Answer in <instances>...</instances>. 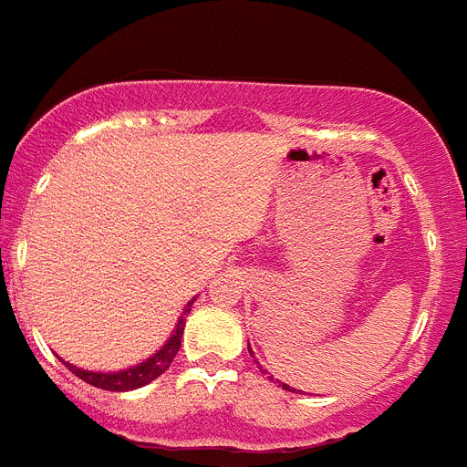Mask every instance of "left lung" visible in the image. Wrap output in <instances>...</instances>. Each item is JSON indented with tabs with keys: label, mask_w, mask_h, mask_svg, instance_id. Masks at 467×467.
<instances>
[{
	"label": "left lung",
	"mask_w": 467,
	"mask_h": 467,
	"mask_svg": "<svg viewBox=\"0 0 467 467\" xmlns=\"http://www.w3.org/2000/svg\"><path fill=\"white\" fill-rule=\"evenodd\" d=\"M248 348H250V346H248ZM281 387H284V389H288L286 384H284V381H281ZM288 391H291V389H288ZM294 391H296V389H294Z\"/></svg>",
	"instance_id": "8db88e82"
}]
</instances>
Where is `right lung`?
<instances>
[{
  "mask_svg": "<svg viewBox=\"0 0 467 467\" xmlns=\"http://www.w3.org/2000/svg\"><path fill=\"white\" fill-rule=\"evenodd\" d=\"M192 300L188 303L186 312H191ZM186 312H183V317H186ZM183 317L179 319V325H176V331L171 334L164 348L157 350L155 356L140 363L138 368H130V369H123V372H109V375H104V372H88V369H80V368H73V365L67 363V368L71 369L73 375L78 377V379L88 381L92 387H99V389H107V391H130V389H138V387H145L150 384L152 379L164 372V369L171 365V360L176 358L181 348V338H183Z\"/></svg>",
  "mask_w": 467,
  "mask_h": 467,
  "instance_id": "obj_1",
  "label": "right lung"
}]
</instances>
